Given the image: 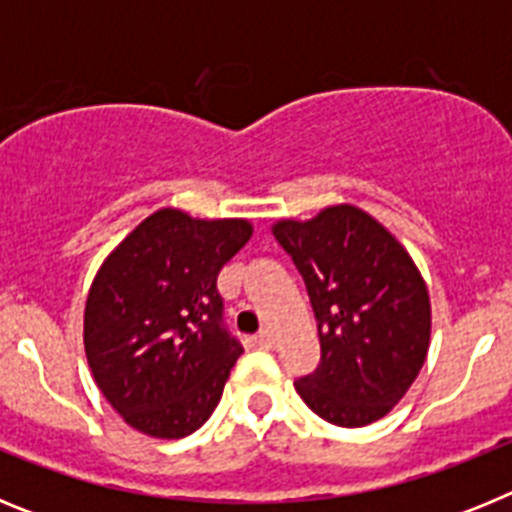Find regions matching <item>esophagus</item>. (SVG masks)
I'll return each instance as SVG.
<instances>
[{"label":"esophagus","instance_id":"obj_1","mask_svg":"<svg viewBox=\"0 0 512 512\" xmlns=\"http://www.w3.org/2000/svg\"><path fill=\"white\" fill-rule=\"evenodd\" d=\"M253 343H256V346L259 348H271L274 346V333H271V330H259V333H256V336H253Z\"/></svg>","mask_w":512,"mask_h":512}]
</instances>
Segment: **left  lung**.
<instances>
[{
    "instance_id": "8db88e82",
    "label": "left lung",
    "mask_w": 512,
    "mask_h": 512,
    "mask_svg": "<svg viewBox=\"0 0 512 512\" xmlns=\"http://www.w3.org/2000/svg\"><path fill=\"white\" fill-rule=\"evenodd\" d=\"M274 238L305 279L318 320L320 364L295 379L307 408L333 425L384 418L418 377L431 341V300L418 266L390 230L351 205Z\"/></svg>"
}]
</instances>
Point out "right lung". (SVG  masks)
Wrapping results in <instances>:
<instances>
[{
	"label": "right lung",
	"mask_w": 512,
	"mask_h": 512,
	"mask_svg": "<svg viewBox=\"0 0 512 512\" xmlns=\"http://www.w3.org/2000/svg\"><path fill=\"white\" fill-rule=\"evenodd\" d=\"M251 238L246 220L158 210L107 256L84 310L94 382L135 431L184 438L217 408L241 341L217 274Z\"/></svg>",
	"instance_id": "right-lung-1"
}]
</instances>
